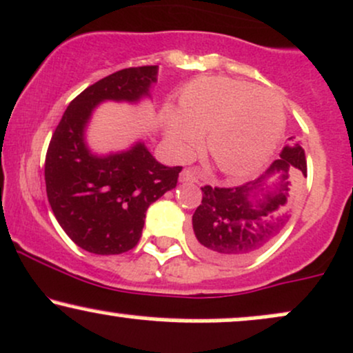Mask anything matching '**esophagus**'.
Masks as SVG:
<instances>
[{
    "mask_svg": "<svg viewBox=\"0 0 353 353\" xmlns=\"http://www.w3.org/2000/svg\"><path fill=\"white\" fill-rule=\"evenodd\" d=\"M181 183H197V176L192 169H184L179 176Z\"/></svg>",
    "mask_w": 353,
    "mask_h": 353,
    "instance_id": "obj_1",
    "label": "esophagus"
}]
</instances>
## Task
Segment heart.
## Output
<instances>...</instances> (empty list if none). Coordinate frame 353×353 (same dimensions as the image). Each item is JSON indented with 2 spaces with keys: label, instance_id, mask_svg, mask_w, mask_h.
<instances>
[{
  "label": "heart",
  "instance_id": "heart-1",
  "mask_svg": "<svg viewBox=\"0 0 353 353\" xmlns=\"http://www.w3.org/2000/svg\"><path fill=\"white\" fill-rule=\"evenodd\" d=\"M183 115L170 114L168 135L179 154H191L208 134L206 149L223 174L245 177L273 156L286 115L274 92L228 77H204L185 88Z\"/></svg>",
  "mask_w": 353,
  "mask_h": 353
}]
</instances>
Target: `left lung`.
<instances>
[{"mask_svg":"<svg viewBox=\"0 0 353 353\" xmlns=\"http://www.w3.org/2000/svg\"><path fill=\"white\" fill-rule=\"evenodd\" d=\"M295 170L307 176V161L301 145L290 137L280 159L256 181L236 188H201L203 201L192 214L196 250L224 263L243 261L263 250L288 223L290 172ZM271 176L277 183L268 186Z\"/></svg>","mask_w":353,"mask_h":353,"instance_id":"8db88e82","label":"left lung"}]
</instances>
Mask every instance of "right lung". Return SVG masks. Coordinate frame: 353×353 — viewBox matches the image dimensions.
I'll use <instances>...</instances> for the list:
<instances>
[{"label": "right lung", "mask_w": 353, "mask_h": 353, "mask_svg": "<svg viewBox=\"0 0 353 353\" xmlns=\"http://www.w3.org/2000/svg\"><path fill=\"white\" fill-rule=\"evenodd\" d=\"M157 65L123 68L90 85L70 102L45 159L46 196L68 238L94 254H120L141 239L145 211L176 188L181 165L168 168L142 142L122 152L97 156L85 129L100 102L135 103L150 97Z\"/></svg>", "instance_id": "right-lung-1"}]
</instances>
